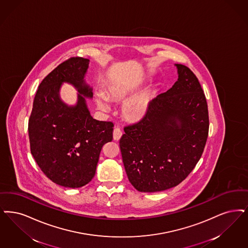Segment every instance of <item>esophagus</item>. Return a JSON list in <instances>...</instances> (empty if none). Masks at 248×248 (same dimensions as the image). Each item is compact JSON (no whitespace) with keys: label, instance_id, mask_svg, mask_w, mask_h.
<instances>
[{"label":"esophagus","instance_id":"obj_1","mask_svg":"<svg viewBox=\"0 0 248 248\" xmlns=\"http://www.w3.org/2000/svg\"><path fill=\"white\" fill-rule=\"evenodd\" d=\"M122 136H123L122 130L118 128V127L114 128V130H113V139H114L115 141H118V140L122 138Z\"/></svg>","mask_w":248,"mask_h":248}]
</instances>
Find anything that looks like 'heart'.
<instances>
[{
    "label": "heart",
    "mask_w": 248,
    "mask_h": 248,
    "mask_svg": "<svg viewBox=\"0 0 248 248\" xmlns=\"http://www.w3.org/2000/svg\"><path fill=\"white\" fill-rule=\"evenodd\" d=\"M139 89L138 84H130V85H114L111 86L107 90L106 97L107 99L123 102L130 98ZM153 98V90L145 89L138 95L132 97L123 106V115L125 119L130 121H137L141 119L149 108V104ZM96 101L99 109L106 110L108 109L107 99L102 95L96 96Z\"/></svg>",
    "instance_id": "1"
}]
</instances>
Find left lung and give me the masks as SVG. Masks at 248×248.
<instances>
[{
  "instance_id": "obj_1",
  "label": "left lung",
  "mask_w": 248,
  "mask_h": 248,
  "mask_svg": "<svg viewBox=\"0 0 248 248\" xmlns=\"http://www.w3.org/2000/svg\"><path fill=\"white\" fill-rule=\"evenodd\" d=\"M178 79L152 99L139 123L124 127L120 149L129 182L139 192L178 186L201 158L208 135V104L197 77L176 63Z\"/></svg>"
}]
</instances>
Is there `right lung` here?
<instances>
[{
    "mask_svg": "<svg viewBox=\"0 0 248 248\" xmlns=\"http://www.w3.org/2000/svg\"><path fill=\"white\" fill-rule=\"evenodd\" d=\"M89 60L73 57L62 62L42 80L29 121L30 151L43 173L56 185L78 188L96 172L102 147L112 140L113 124L93 119L87 99L92 89L85 81ZM78 90L76 106L59 97L61 84Z\"/></svg>",
    "mask_w": 248,
    "mask_h": 248,
    "instance_id": "add662e5",
    "label": "right lung"
}]
</instances>
